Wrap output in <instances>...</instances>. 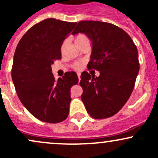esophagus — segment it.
<instances>
[{"label":"esophagus","mask_w":158,"mask_h":158,"mask_svg":"<svg viewBox=\"0 0 158 158\" xmlns=\"http://www.w3.org/2000/svg\"><path fill=\"white\" fill-rule=\"evenodd\" d=\"M77 76H78V79H79V81H80V79H81V78H80V73H78Z\"/></svg>","instance_id":"1"}]
</instances>
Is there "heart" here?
<instances>
[{
    "label": "heart",
    "instance_id": "obj_1",
    "mask_svg": "<svg viewBox=\"0 0 158 158\" xmlns=\"http://www.w3.org/2000/svg\"><path fill=\"white\" fill-rule=\"evenodd\" d=\"M86 41H88V38H87V36L84 35V34H79V35H77L75 37V39H74V42H75V44L77 46H78V45H79L81 44H83V43L86 42ZM65 44H66V41L63 42V44H61V51L64 50ZM80 67H81V65L79 64H75V68L79 69L80 68Z\"/></svg>",
    "mask_w": 158,
    "mask_h": 158
}]
</instances>
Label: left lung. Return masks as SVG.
I'll return each instance as SVG.
<instances>
[{
  "label": "left lung",
  "mask_w": 158,
  "mask_h": 158,
  "mask_svg": "<svg viewBox=\"0 0 158 158\" xmlns=\"http://www.w3.org/2000/svg\"><path fill=\"white\" fill-rule=\"evenodd\" d=\"M79 32L92 41L88 68L100 72L98 77L81 73V99L93 118H108L123 108L133 91L139 70L137 47L127 32L109 23L79 21L72 35Z\"/></svg>",
  "instance_id": "8db88e82"
}]
</instances>
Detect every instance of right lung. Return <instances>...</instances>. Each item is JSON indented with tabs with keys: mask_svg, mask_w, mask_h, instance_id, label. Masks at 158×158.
<instances>
[{
	"mask_svg": "<svg viewBox=\"0 0 158 158\" xmlns=\"http://www.w3.org/2000/svg\"><path fill=\"white\" fill-rule=\"evenodd\" d=\"M76 24L45 19L32 27L15 49L12 79L16 93L27 110L43 122L60 123L68 116L77 74L67 72L56 80L51 64L61 59V44Z\"/></svg>",
	"mask_w": 158,
	"mask_h": 158,
	"instance_id": "right-lung-1",
	"label": "right lung"
}]
</instances>
